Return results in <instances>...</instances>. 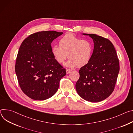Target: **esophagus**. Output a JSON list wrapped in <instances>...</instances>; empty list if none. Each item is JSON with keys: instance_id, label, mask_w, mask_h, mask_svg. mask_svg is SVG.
<instances>
[{"instance_id": "obj_1", "label": "esophagus", "mask_w": 133, "mask_h": 133, "mask_svg": "<svg viewBox=\"0 0 133 133\" xmlns=\"http://www.w3.org/2000/svg\"><path fill=\"white\" fill-rule=\"evenodd\" d=\"M71 70L70 69H66V74H69V73H70L71 72Z\"/></svg>"}]
</instances>
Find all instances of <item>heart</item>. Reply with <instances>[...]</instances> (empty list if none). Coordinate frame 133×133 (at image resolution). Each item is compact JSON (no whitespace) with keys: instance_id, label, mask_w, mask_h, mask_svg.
<instances>
[{"instance_id":"heart-1","label":"heart","mask_w":133,"mask_h":133,"mask_svg":"<svg viewBox=\"0 0 133 133\" xmlns=\"http://www.w3.org/2000/svg\"><path fill=\"white\" fill-rule=\"evenodd\" d=\"M93 48L88 40L81 39L73 34H67L59 41V46L54 45L51 49L52 54L57 62L63 64L69 58L66 65L73 68L85 65L91 60Z\"/></svg>"}]
</instances>
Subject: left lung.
<instances>
[{
	"instance_id": "left-lung-1",
	"label": "left lung",
	"mask_w": 133,
	"mask_h": 133,
	"mask_svg": "<svg viewBox=\"0 0 133 133\" xmlns=\"http://www.w3.org/2000/svg\"><path fill=\"white\" fill-rule=\"evenodd\" d=\"M93 39L94 49L91 60L79 71L76 84L78 95L84 100L97 102L108 98L114 91L119 71V59L112 43L93 34H83Z\"/></svg>"
}]
</instances>
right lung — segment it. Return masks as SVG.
<instances>
[{"mask_svg": "<svg viewBox=\"0 0 133 133\" xmlns=\"http://www.w3.org/2000/svg\"><path fill=\"white\" fill-rule=\"evenodd\" d=\"M63 34L54 31L29 35L21 44L16 57L15 72L22 91L35 100L52 97L58 90L66 70L54 59L51 43Z\"/></svg>", "mask_w": 133, "mask_h": 133, "instance_id": "obj_1", "label": "right lung"}]
</instances>
